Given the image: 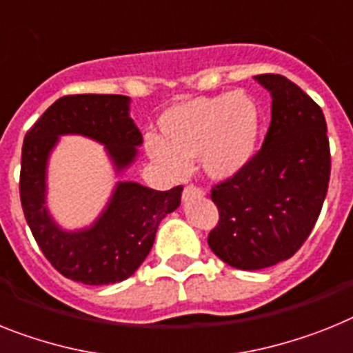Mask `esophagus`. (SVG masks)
<instances>
[{
    "label": "esophagus",
    "mask_w": 353,
    "mask_h": 353,
    "mask_svg": "<svg viewBox=\"0 0 353 353\" xmlns=\"http://www.w3.org/2000/svg\"><path fill=\"white\" fill-rule=\"evenodd\" d=\"M194 197H204V190L201 188H195V186H186L185 190H183V201H190Z\"/></svg>",
    "instance_id": "34e87169"
}]
</instances>
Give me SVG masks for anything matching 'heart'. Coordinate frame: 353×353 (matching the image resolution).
<instances>
[{
  "mask_svg": "<svg viewBox=\"0 0 353 353\" xmlns=\"http://www.w3.org/2000/svg\"><path fill=\"white\" fill-rule=\"evenodd\" d=\"M158 136L145 138V149L168 176L183 179L197 159L213 181L239 176L259 149L262 109L244 91L195 97L163 111Z\"/></svg>",
  "mask_w": 353,
  "mask_h": 353,
  "instance_id": "obj_1",
  "label": "heart"
}]
</instances>
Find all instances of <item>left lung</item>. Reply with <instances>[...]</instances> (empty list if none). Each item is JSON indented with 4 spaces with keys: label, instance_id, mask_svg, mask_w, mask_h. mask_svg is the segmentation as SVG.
Instances as JSON below:
<instances>
[{
    "label": "left lung",
    "instance_id": "1",
    "mask_svg": "<svg viewBox=\"0 0 353 353\" xmlns=\"http://www.w3.org/2000/svg\"><path fill=\"white\" fill-rule=\"evenodd\" d=\"M271 93L262 149L230 181L213 186L219 224L210 250L242 271L291 259L321 212L330 179L327 121L318 103L282 75H256Z\"/></svg>",
    "mask_w": 353,
    "mask_h": 353
}]
</instances>
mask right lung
I'll return each instance as SVG.
<instances>
[{"mask_svg":"<svg viewBox=\"0 0 353 353\" xmlns=\"http://www.w3.org/2000/svg\"><path fill=\"white\" fill-rule=\"evenodd\" d=\"M123 94H70L52 103L26 132L21 154L19 194L23 212L41 251L62 276L108 285L127 280L147 259L159 222L181 204L183 186L158 192L134 181H118L105 208L91 226L64 230L46 206L48 159L61 136L77 134L105 147L120 176L143 143L129 117Z\"/></svg>","mask_w":353,"mask_h":353,"instance_id":"add662e5","label":"right lung"}]
</instances>
